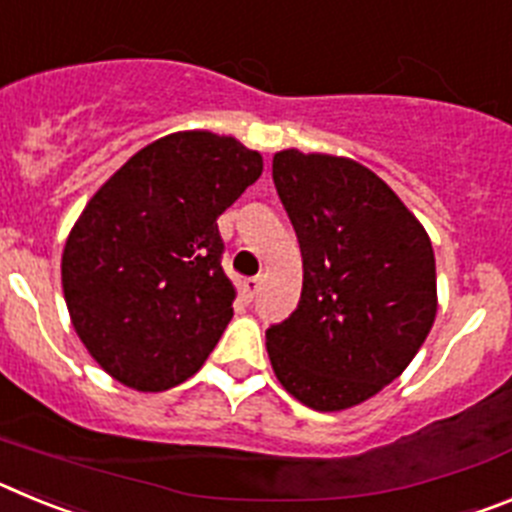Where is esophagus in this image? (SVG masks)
<instances>
[{"label":"esophagus","mask_w":512,"mask_h":512,"mask_svg":"<svg viewBox=\"0 0 512 512\" xmlns=\"http://www.w3.org/2000/svg\"><path fill=\"white\" fill-rule=\"evenodd\" d=\"M261 289V277H248L246 282H243V295L248 297V300H253V297L259 295Z\"/></svg>","instance_id":"esophagus-1"}]
</instances>
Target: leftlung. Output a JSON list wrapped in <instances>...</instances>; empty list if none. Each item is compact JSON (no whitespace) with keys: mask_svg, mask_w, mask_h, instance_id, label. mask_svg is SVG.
<instances>
[{"mask_svg":"<svg viewBox=\"0 0 512 512\" xmlns=\"http://www.w3.org/2000/svg\"><path fill=\"white\" fill-rule=\"evenodd\" d=\"M271 176L305 271L297 310L266 330L271 366L307 408H351L400 377L431 330V238L400 197L351 158L282 151Z\"/></svg>","mask_w":512,"mask_h":512,"instance_id":"obj_1","label":"left lung"}]
</instances>
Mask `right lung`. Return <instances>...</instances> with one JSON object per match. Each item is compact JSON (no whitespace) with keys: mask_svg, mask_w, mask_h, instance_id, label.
I'll list each match as a JSON object with an SVG mask.
<instances>
[{"mask_svg":"<svg viewBox=\"0 0 512 512\" xmlns=\"http://www.w3.org/2000/svg\"><path fill=\"white\" fill-rule=\"evenodd\" d=\"M235 138L189 130L135 153L63 248L71 320L104 372L140 392L192 377L233 318L217 217L261 176Z\"/></svg>","mask_w":512,"mask_h":512,"instance_id":"right-lung-1","label":"right lung"}]
</instances>
